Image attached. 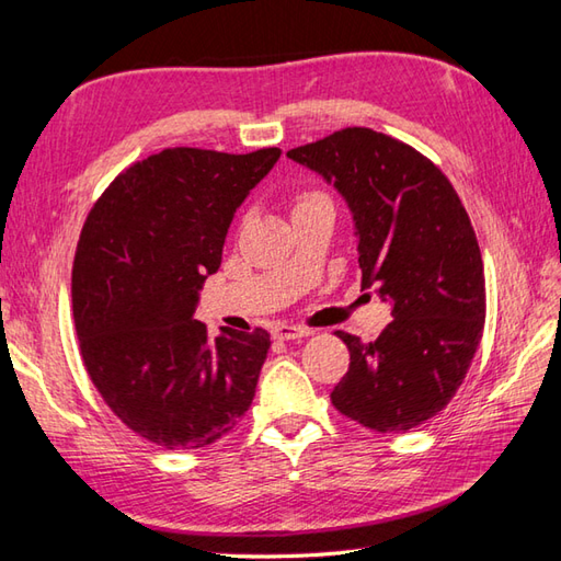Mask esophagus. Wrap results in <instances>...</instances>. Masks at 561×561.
Returning <instances> with one entry per match:
<instances>
[{
  "mask_svg": "<svg viewBox=\"0 0 561 561\" xmlns=\"http://www.w3.org/2000/svg\"><path fill=\"white\" fill-rule=\"evenodd\" d=\"M273 339L278 341H290V339H302V336H310L312 329L300 327V324H276L273 327Z\"/></svg>",
  "mask_w": 561,
  "mask_h": 561,
  "instance_id": "esophagus-1",
  "label": "esophagus"
}]
</instances>
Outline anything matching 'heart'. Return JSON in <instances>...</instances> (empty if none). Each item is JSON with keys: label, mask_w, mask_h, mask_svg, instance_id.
Listing matches in <instances>:
<instances>
[{"label": "heart", "mask_w": 561, "mask_h": 561, "mask_svg": "<svg viewBox=\"0 0 561 561\" xmlns=\"http://www.w3.org/2000/svg\"><path fill=\"white\" fill-rule=\"evenodd\" d=\"M317 198H324V196H319V193H305V196L300 198V203H307V201H317Z\"/></svg>", "instance_id": "obj_1"}]
</instances>
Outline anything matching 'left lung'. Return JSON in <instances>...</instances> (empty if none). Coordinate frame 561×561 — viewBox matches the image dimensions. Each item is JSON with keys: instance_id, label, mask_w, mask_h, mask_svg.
<instances>
[{"instance_id": "8db88e82", "label": "left lung", "mask_w": 561, "mask_h": 561, "mask_svg": "<svg viewBox=\"0 0 561 561\" xmlns=\"http://www.w3.org/2000/svg\"><path fill=\"white\" fill-rule=\"evenodd\" d=\"M288 157L346 201L363 288L394 317L370 344L336 331L351 365L331 404L380 433L424 424L455 397L484 331V264L467 210L431 159L370 128L339 130Z\"/></svg>"}]
</instances>
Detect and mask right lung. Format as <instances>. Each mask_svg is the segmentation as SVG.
Masks as SVG:
<instances>
[{
  "label": "right lung",
  "mask_w": 561,
  "mask_h": 561,
  "mask_svg": "<svg viewBox=\"0 0 561 561\" xmlns=\"http://www.w3.org/2000/svg\"><path fill=\"white\" fill-rule=\"evenodd\" d=\"M278 157L162 150L113 181L79 237L72 312L87 373L125 426L167 450L222 438L256 394L271 336L213 339L193 312L237 208Z\"/></svg>",
  "instance_id": "add662e5"
}]
</instances>
